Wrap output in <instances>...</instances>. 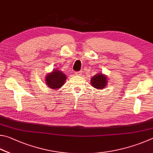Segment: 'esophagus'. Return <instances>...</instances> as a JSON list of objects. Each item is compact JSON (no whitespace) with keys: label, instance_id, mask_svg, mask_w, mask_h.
I'll use <instances>...</instances> for the list:
<instances>
[{"label":"esophagus","instance_id":"obj_1","mask_svg":"<svg viewBox=\"0 0 153 153\" xmlns=\"http://www.w3.org/2000/svg\"><path fill=\"white\" fill-rule=\"evenodd\" d=\"M75 75H76V76H79V75H81V72H75Z\"/></svg>","mask_w":153,"mask_h":153}]
</instances>
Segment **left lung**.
I'll use <instances>...</instances> for the list:
<instances>
[{
	"mask_svg": "<svg viewBox=\"0 0 153 153\" xmlns=\"http://www.w3.org/2000/svg\"><path fill=\"white\" fill-rule=\"evenodd\" d=\"M91 83L93 87L97 89H104L108 84V79L105 75L99 73L93 76L91 79Z\"/></svg>",
	"mask_w": 153,
	"mask_h": 153,
	"instance_id": "1",
	"label": "left lung"
}]
</instances>
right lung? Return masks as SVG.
<instances>
[{"mask_svg": "<svg viewBox=\"0 0 153 153\" xmlns=\"http://www.w3.org/2000/svg\"><path fill=\"white\" fill-rule=\"evenodd\" d=\"M66 80L65 74L58 69H53L45 76V83L50 89H57L64 85Z\"/></svg>", "mask_w": 153, "mask_h": 153, "instance_id": "1", "label": "right lung"}]
</instances>
